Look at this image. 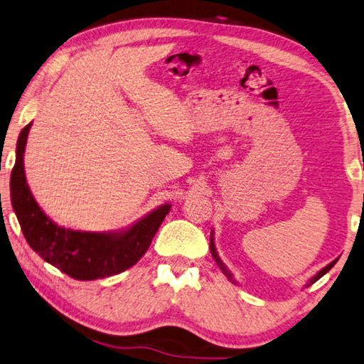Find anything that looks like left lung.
I'll return each instance as SVG.
<instances>
[{"instance_id":"1","label":"left lung","mask_w":364,"mask_h":364,"mask_svg":"<svg viewBox=\"0 0 364 364\" xmlns=\"http://www.w3.org/2000/svg\"><path fill=\"white\" fill-rule=\"evenodd\" d=\"M210 250H211V255H213V259H215V262H216V265L221 268V272L225 273V275L228 277V279H231L232 283H236V282H234V278H232V273L228 270V267H226L225 264H223V260L220 259V255H218V252H216V247H215V237H213V231H211V237H210ZM335 262H337V260L331 262V264H328L327 267H323L321 272H317L316 275L309 279V283H307V287H309V284H312V283H316L318 278H322L323 275H326V273H327L328 270H331V268L335 265Z\"/></svg>"}]
</instances>
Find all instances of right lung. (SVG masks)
<instances>
[{"mask_svg":"<svg viewBox=\"0 0 364 364\" xmlns=\"http://www.w3.org/2000/svg\"><path fill=\"white\" fill-rule=\"evenodd\" d=\"M31 125L22 128L11 172V203L27 244L50 265L81 282L117 275L135 265L148 250L171 205L158 206L125 231L87 232L58 226L37 205L26 181L24 149Z\"/></svg>","mask_w":364,"mask_h":364,"instance_id":"add662e5","label":"right lung"}]
</instances>
